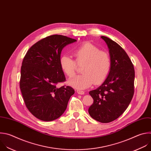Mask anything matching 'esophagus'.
Here are the masks:
<instances>
[{
  "label": "esophagus",
  "mask_w": 151,
  "mask_h": 151,
  "mask_svg": "<svg viewBox=\"0 0 151 151\" xmlns=\"http://www.w3.org/2000/svg\"><path fill=\"white\" fill-rule=\"evenodd\" d=\"M77 92L78 94L79 95H84V91H81V90H77Z\"/></svg>",
  "instance_id": "esophagus-1"
}]
</instances>
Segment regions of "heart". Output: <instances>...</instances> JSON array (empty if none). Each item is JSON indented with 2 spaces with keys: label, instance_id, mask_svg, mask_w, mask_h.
Masks as SVG:
<instances>
[{
  "label": "heart",
  "instance_id": "heart-1",
  "mask_svg": "<svg viewBox=\"0 0 151 151\" xmlns=\"http://www.w3.org/2000/svg\"><path fill=\"white\" fill-rule=\"evenodd\" d=\"M73 53L78 64L84 63L82 68L83 74L68 80V84L78 89H85L91 86L95 81L101 83L108 76L111 68L109 55L89 42L84 43L74 49ZM60 65L68 76L75 75L77 63L69 55L60 58Z\"/></svg>",
  "mask_w": 151,
  "mask_h": 151
}]
</instances>
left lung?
I'll use <instances>...</instances> for the list:
<instances>
[{
  "label": "left lung",
  "mask_w": 151,
  "mask_h": 151,
  "mask_svg": "<svg viewBox=\"0 0 151 151\" xmlns=\"http://www.w3.org/2000/svg\"><path fill=\"white\" fill-rule=\"evenodd\" d=\"M108 46L111 68L104 83L89 94L93 104L88 113L96 121L107 123L117 119L126 111L134 95V69L125 50L118 43L101 36Z\"/></svg>",
  "instance_id": "obj_1"
}]
</instances>
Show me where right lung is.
I'll list each match as a JSON object with an SVG mask.
<instances>
[{
	"label": "right lung",
	"instance_id": "add662e5",
	"mask_svg": "<svg viewBox=\"0 0 151 151\" xmlns=\"http://www.w3.org/2000/svg\"><path fill=\"white\" fill-rule=\"evenodd\" d=\"M76 42L64 36L52 35L33 45L23 59L19 83L22 95L29 111L42 121L61 116L75 92L70 86L58 88L56 84L65 81L59 62L61 51Z\"/></svg>",
	"mask_w": 151,
	"mask_h": 151
}]
</instances>
